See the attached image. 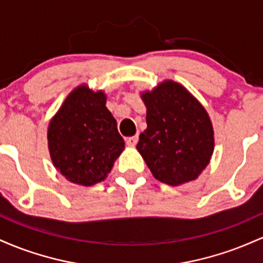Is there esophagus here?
<instances>
[{
  "instance_id": "obj_1",
  "label": "esophagus",
  "mask_w": 263,
  "mask_h": 263,
  "mask_svg": "<svg viewBox=\"0 0 263 263\" xmlns=\"http://www.w3.org/2000/svg\"><path fill=\"white\" fill-rule=\"evenodd\" d=\"M137 142H138V136H132V137L126 138V143H127L128 146H136Z\"/></svg>"
}]
</instances>
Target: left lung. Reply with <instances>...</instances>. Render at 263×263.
I'll return each instance as SVG.
<instances>
[{
  "label": "left lung",
  "instance_id": "obj_1",
  "mask_svg": "<svg viewBox=\"0 0 263 263\" xmlns=\"http://www.w3.org/2000/svg\"><path fill=\"white\" fill-rule=\"evenodd\" d=\"M147 128L137 149L159 182L179 185L197 179L214 151L213 125L205 108L174 81L142 93Z\"/></svg>",
  "mask_w": 263,
  "mask_h": 263
}]
</instances>
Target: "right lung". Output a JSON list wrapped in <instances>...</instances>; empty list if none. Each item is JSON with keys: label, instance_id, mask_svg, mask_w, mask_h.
Wrapping results in <instances>:
<instances>
[{"label": "right lung", "instance_id": "1", "mask_svg": "<svg viewBox=\"0 0 263 263\" xmlns=\"http://www.w3.org/2000/svg\"><path fill=\"white\" fill-rule=\"evenodd\" d=\"M102 91L79 86L69 93L48 128L54 167L71 183L93 185L106 178L125 148Z\"/></svg>", "mask_w": 263, "mask_h": 263}]
</instances>
